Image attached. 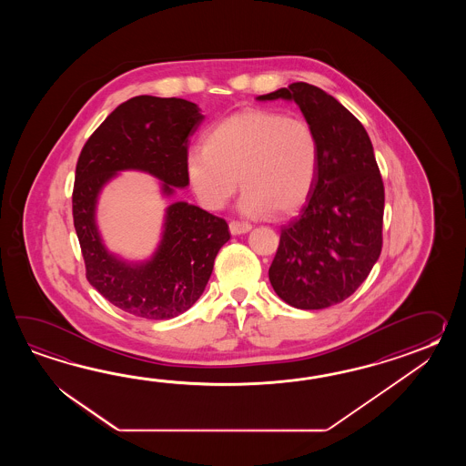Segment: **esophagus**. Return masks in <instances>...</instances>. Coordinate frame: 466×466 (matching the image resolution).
<instances>
[{
	"mask_svg": "<svg viewBox=\"0 0 466 466\" xmlns=\"http://www.w3.org/2000/svg\"><path fill=\"white\" fill-rule=\"evenodd\" d=\"M251 229V225L247 221H229V233L231 235H243Z\"/></svg>",
	"mask_w": 466,
	"mask_h": 466,
	"instance_id": "1",
	"label": "esophagus"
}]
</instances>
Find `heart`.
<instances>
[{"mask_svg":"<svg viewBox=\"0 0 466 466\" xmlns=\"http://www.w3.org/2000/svg\"><path fill=\"white\" fill-rule=\"evenodd\" d=\"M318 168L315 128L307 119L265 108L221 119L207 133L203 148L185 158L189 187L203 207L223 208L241 183L239 207L253 217L298 211L313 193Z\"/></svg>","mask_w":466,"mask_h":466,"instance_id":"b5f03b06","label":"heart"}]
</instances>
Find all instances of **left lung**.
Listing matches in <instances>:
<instances>
[{
  "mask_svg": "<svg viewBox=\"0 0 466 466\" xmlns=\"http://www.w3.org/2000/svg\"><path fill=\"white\" fill-rule=\"evenodd\" d=\"M293 99L319 139V168L299 217L281 227L268 271L285 303L323 309L351 297L383 247L385 187L367 129L338 99L303 81L258 99Z\"/></svg>",
  "mask_w": 466,
  "mask_h": 466,
  "instance_id": "left-lung-1",
  "label": "left lung"
}]
</instances>
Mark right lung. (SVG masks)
<instances>
[{
    "label": "right lung",
    "instance_id": "obj_1",
    "mask_svg": "<svg viewBox=\"0 0 466 466\" xmlns=\"http://www.w3.org/2000/svg\"><path fill=\"white\" fill-rule=\"evenodd\" d=\"M203 121L187 99L135 96L111 111L79 153L73 187V221L89 285L119 309L147 319L185 313L208 283L228 223L185 201L167 209L155 257L128 265L109 255L95 223L103 185L121 169H141L163 181V191L188 187V138Z\"/></svg>",
    "mask_w": 466,
    "mask_h": 466
}]
</instances>
